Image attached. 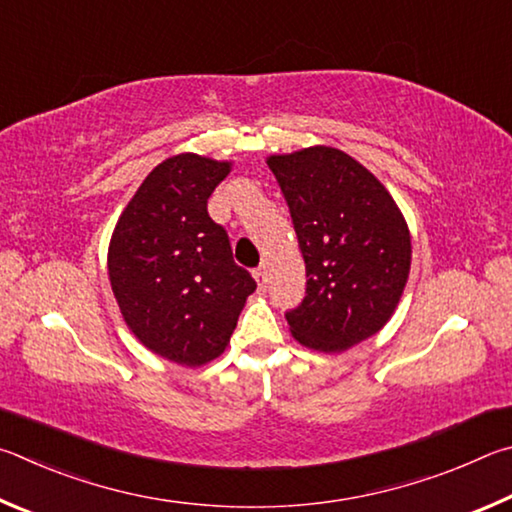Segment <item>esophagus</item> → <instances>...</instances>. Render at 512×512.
<instances>
[{
  "instance_id": "esophagus-1",
  "label": "esophagus",
  "mask_w": 512,
  "mask_h": 512,
  "mask_svg": "<svg viewBox=\"0 0 512 512\" xmlns=\"http://www.w3.org/2000/svg\"><path fill=\"white\" fill-rule=\"evenodd\" d=\"M254 276H256V281H258V290L265 292L267 290V272H265V267H258V270H254Z\"/></svg>"
}]
</instances>
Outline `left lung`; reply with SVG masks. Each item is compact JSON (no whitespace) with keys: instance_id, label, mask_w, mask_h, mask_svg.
Segmentation results:
<instances>
[{"instance_id":"left-lung-1","label":"left lung","mask_w":512,"mask_h":512,"mask_svg":"<svg viewBox=\"0 0 512 512\" xmlns=\"http://www.w3.org/2000/svg\"><path fill=\"white\" fill-rule=\"evenodd\" d=\"M306 263V297L285 312L292 335L324 353L346 351L391 319L411 265L407 222L360 161L328 146L274 155Z\"/></svg>"}]
</instances>
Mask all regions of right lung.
<instances>
[{
  "mask_svg": "<svg viewBox=\"0 0 512 512\" xmlns=\"http://www.w3.org/2000/svg\"><path fill=\"white\" fill-rule=\"evenodd\" d=\"M227 161L175 155L143 179L112 233L107 270L121 315L152 353L200 366L227 348L256 281L233 261L206 204Z\"/></svg>",
  "mask_w": 512,
  "mask_h": 512,
  "instance_id": "1",
  "label": "right lung"
}]
</instances>
